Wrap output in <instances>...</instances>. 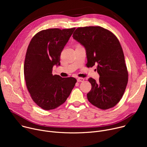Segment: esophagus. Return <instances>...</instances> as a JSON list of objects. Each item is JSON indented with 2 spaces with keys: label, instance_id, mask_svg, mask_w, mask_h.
Instances as JSON below:
<instances>
[{
  "label": "esophagus",
  "instance_id": "esophagus-1",
  "mask_svg": "<svg viewBox=\"0 0 147 147\" xmlns=\"http://www.w3.org/2000/svg\"><path fill=\"white\" fill-rule=\"evenodd\" d=\"M84 81V79L83 78H77L78 82H83Z\"/></svg>",
  "mask_w": 147,
  "mask_h": 147
}]
</instances>
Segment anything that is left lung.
Returning a JSON list of instances; mask_svg holds the SVG:
<instances>
[{
	"label": "left lung",
	"instance_id": "8db88e82",
	"mask_svg": "<svg viewBox=\"0 0 147 147\" xmlns=\"http://www.w3.org/2000/svg\"><path fill=\"white\" fill-rule=\"evenodd\" d=\"M73 37L86 49L87 66L97 64L100 77L98 81L88 79L92 88L87 94L88 100L100 109L114 107L122 98L128 82V71L118 39L99 26L78 27Z\"/></svg>",
	"mask_w": 147,
	"mask_h": 147
}]
</instances>
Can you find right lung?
<instances>
[{
	"label": "right lung",
	"mask_w": 147,
	"mask_h": 147,
	"mask_svg": "<svg viewBox=\"0 0 147 147\" xmlns=\"http://www.w3.org/2000/svg\"><path fill=\"white\" fill-rule=\"evenodd\" d=\"M75 28H51L35 34L28 45L24 65L26 86L34 102L44 110L54 109L70 95L77 80L52 74L53 66H60L61 51Z\"/></svg>",
	"instance_id": "right-lung-1"
}]
</instances>
